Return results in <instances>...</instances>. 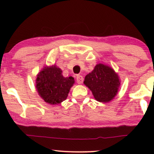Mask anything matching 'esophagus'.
Here are the masks:
<instances>
[{"label":"esophagus","mask_w":154,"mask_h":154,"mask_svg":"<svg viewBox=\"0 0 154 154\" xmlns=\"http://www.w3.org/2000/svg\"><path fill=\"white\" fill-rule=\"evenodd\" d=\"M76 81L79 84H82L83 82V77L81 75H77Z\"/></svg>","instance_id":"1"}]
</instances>
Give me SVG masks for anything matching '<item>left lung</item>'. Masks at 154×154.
Wrapping results in <instances>:
<instances>
[{
	"instance_id": "left-lung-1",
	"label": "left lung",
	"mask_w": 154,
	"mask_h": 154,
	"mask_svg": "<svg viewBox=\"0 0 154 154\" xmlns=\"http://www.w3.org/2000/svg\"><path fill=\"white\" fill-rule=\"evenodd\" d=\"M84 84L91 90L97 101L106 103L116 95L121 81L111 67L99 64L85 77Z\"/></svg>"
}]
</instances>
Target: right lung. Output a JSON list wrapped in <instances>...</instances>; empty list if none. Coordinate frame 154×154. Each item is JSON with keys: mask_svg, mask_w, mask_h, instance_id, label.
Listing matches in <instances>:
<instances>
[{"mask_svg": "<svg viewBox=\"0 0 154 154\" xmlns=\"http://www.w3.org/2000/svg\"><path fill=\"white\" fill-rule=\"evenodd\" d=\"M74 83L73 77L63 76L62 71L56 65L46 66L37 75L35 88L45 102L55 105L66 100Z\"/></svg>", "mask_w": 154, "mask_h": 154, "instance_id": "add662e5", "label": "right lung"}]
</instances>
